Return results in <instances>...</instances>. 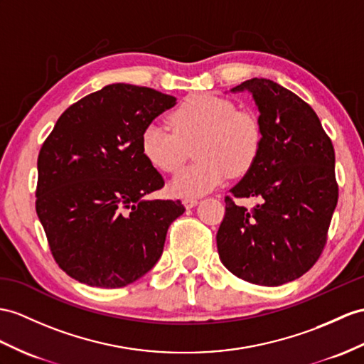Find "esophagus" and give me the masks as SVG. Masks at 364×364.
<instances>
[{
  "label": "esophagus",
  "mask_w": 364,
  "mask_h": 364,
  "mask_svg": "<svg viewBox=\"0 0 364 364\" xmlns=\"http://www.w3.org/2000/svg\"><path fill=\"white\" fill-rule=\"evenodd\" d=\"M198 203H199V200H198L196 198H187V199H183L185 208H193V207H196Z\"/></svg>",
  "instance_id": "34e87169"
}]
</instances>
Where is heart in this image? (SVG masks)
Segmentation results:
<instances>
[{
	"instance_id": "b5f03b06",
	"label": "heart",
	"mask_w": 364,
	"mask_h": 364,
	"mask_svg": "<svg viewBox=\"0 0 364 364\" xmlns=\"http://www.w3.org/2000/svg\"><path fill=\"white\" fill-rule=\"evenodd\" d=\"M171 128L149 123L141 131V154L157 170L176 173L194 146L193 164L177 174L170 190L179 198H198L219 187L230 173L241 176L253 166L261 148V127L249 111H237L220 97L198 94L170 115Z\"/></svg>"
}]
</instances>
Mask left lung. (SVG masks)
Segmentation results:
<instances>
[{
    "label": "left lung",
    "instance_id": "8db88e82",
    "mask_svg": "<svg viewBox=\"0 0 364 364\" xmlns=\"http://www.w3.org/2000/svg\"><path fill=\"white\" fill-rule=\"evenodd\" d=\"M230 92L252 95L261 127L259 154L230 193L258 203L249 210L225 198L219 258L247 282L282 286L312 269L324 249L338 202L335 151L315 111L284 86L252 78Z\"/></svg>",
    "mask_w": 364,
    "mask_h": 364
}]
</instances>
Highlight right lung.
<instances>
[{
	"instance_id": "1",
	"label": "right lung",
	"mask_w": 364,
	"mask_h": 364,
	"mask_svg": "<svg viewBox=\"0 0 364 364\" xmlns=\"http://www.w3.org/2000/svg\"><path fill=\"white\" fill-rule=\"evenodd\" d=\"M176 97L114 83L60 115L38 154L37 215L54 259L70 278L119 289L151 270L181 200L146 199L164 177L140 136Z\"/></svg>"
}]
</instances>
